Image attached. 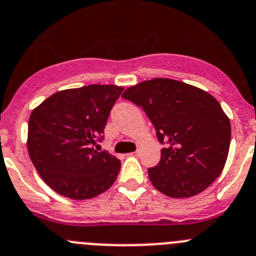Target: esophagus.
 <instances>
[{
    "instance_id": "34e87169",
    "label": "esophagus",
    "mask_w": 256,
    "mask_h": 256,
    "mask_svg": "<svg viewBox=\"0 0 256 256\" xmlns=\"http://www.w3.org/2000/svg\"><path fill=\"white\" fill-rule=\"evenodd\" d=\"M139 153L140 152L136 150V152H134V153H131V156H139Z\"/></svg>"
}]
</instances>
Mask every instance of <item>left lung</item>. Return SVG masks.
<instances>
[{"instance_id":"8db88e82","label":"left lung","mask_w":256,"mask_h":256,"mask_svg":"<svg viewBox=\"0 0 256 256\" xmlns=\"http://www.w3.org/2000/svg\"><path fill=\"white\" fill-rule=\"evenodd\" d=\"M125 100L140 106L166 142L160 163L149 168L154 188L170 198H190L206 190L223 171L231 124L208 92L167 78L132 85Z\"/></svg>"}]
</instances>
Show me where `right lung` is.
<instances>
[{
    "mask_svg": "<svg viewBox=\"0 0 256 256\" xmlns=\"http://www.w3.org/2000/svg\"><path fill=\"white\" fill-rule=\"evenodd\" d=\"M122 90L118 85L100 84L65 89L32 111L28 153L39 176L57 194L86 200L114 185L121 162L93 145Z\"/></svg>",
    "mask_w": 256,
    "mask_h": 256,
    "instance_id": "right-lung-1",
    "label": "right lung"
}]
</instances>
